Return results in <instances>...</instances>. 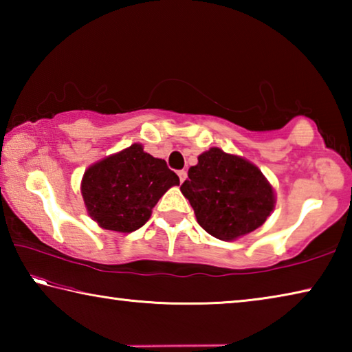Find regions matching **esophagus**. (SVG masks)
<instances>
[{
	"label": "esophagus",
	"mask_w": 352,
	"mask_h": 352,
	"mask_svg": "<svg viewBox=\"0 0 352 352\" xmlns=\"http://www.w3.org/2000/svg\"><path fill=\"white\" fill-rule=\"evenodd\" d=\"M178 177H180V182L183 183L184 180H186V177H188V172H186V170H178Z\"/></svg>",
	"instance_id": "1"
}]
</instances>
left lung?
Segmentation results:
<instances>
[{
	"label": "left lung",
	"instance_id": "obj_1",
	"mask_svg": "<svg viewBox=\"0 0 352 352\" xmlns=\"http://www.w3.org/2000/svg\"><path fill=\"white\" fill-rule=\"evenodd\" d=\"M180 189L201 228L220 241L252 233L275 206L273 189L262 172L217 147L200 155Z\"/></svg>",
	"mask_w": 352,
	"mask_h": 352
}]
</instances>
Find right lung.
<instances>
[{
	"instance_id": "right-lung-1",
	"label": "right lung",
	"mask_w": 352,
	"mask_h": 352,
	"mask_svg": "<svg viewBox=\"0 0 352 352\" xmlns=\"http://www.w3.org/2000/svg\"><path fill=\"white\" fill-rule=\"evenodd\" d=\"M175 184L180 178L164 160L132 144L88 168L82 195L88 214L102 228L132 233L147 222L152 208Z\"/></svg>"
}]
</instances>
